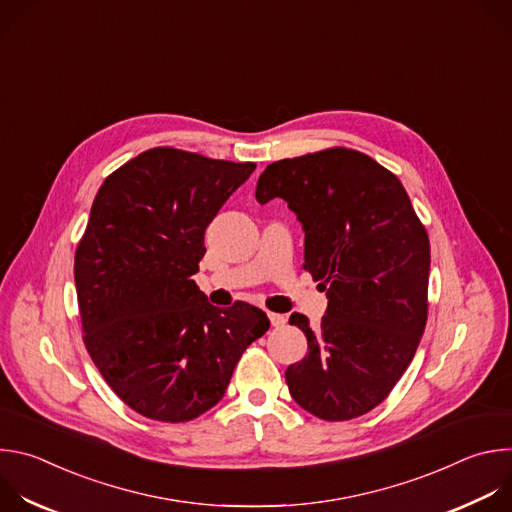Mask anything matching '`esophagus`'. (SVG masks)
Wrapping results in <instances>:
<instances>
[{"mask_svg": "<svg viewBox=\"0 0 512 512\" xmlns=\"http://www.w3.org/2000/svg\"><path fill=\"white\" fill-rule=\"evenodd\" d=\"M267 316H269V322H271V326H275V328L283 326V324H285V320H287L283 314H275V312H269Z\"/></svg>", "mask_w": 512, "mask_h": 512, "instance_id": "1", "label": "esophagus"}]
</instances>
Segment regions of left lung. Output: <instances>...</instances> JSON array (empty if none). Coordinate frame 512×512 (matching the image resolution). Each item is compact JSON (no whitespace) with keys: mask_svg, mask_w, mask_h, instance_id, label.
<instances>
[{"mask_svg":"<svg viewBox=\"0 0 512 512\" xmlns=\"http://www.w3.org/2000/svg\"><path fill=\"white\" fill-rule=\"evenodd\" d=\"M255 198L296 212L304 269L328 298L316 330L289 316L308 338L285 371L291 397L326 421L364 415L409 367L427 320L429 239L403 184L369 156L332 148L269 164Z\"/></svg>","mask_w":512,"mask_h":512,"instance_id":"obj_1","label":"left lung"}]
</instances>
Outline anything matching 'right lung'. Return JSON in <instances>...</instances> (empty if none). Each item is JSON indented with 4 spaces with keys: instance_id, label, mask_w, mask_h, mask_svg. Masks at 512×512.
I'll use <instances>...</instances> for the list:
<instances>
[{
    "instance_id": "add662e5",
    "label": "right lung",
    "mask_w": 512,
    "mask_h": 512,
    "mask_svg": "<svg viewBox=\"0 0 512 512\" xmlns=\"http://www.w3.org/2000/svg\"><path fill=\"white\" fill-rule=\"evenodd\" d=\"M255 164L154 148L99 188L75 255L85 346L117 397L143 417L190 421L223 399L263 310L216 308L192 275L204 231Z\"/></svg>"
}]
</instances>
